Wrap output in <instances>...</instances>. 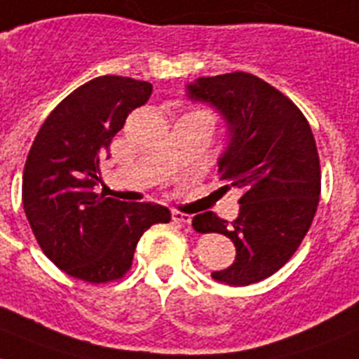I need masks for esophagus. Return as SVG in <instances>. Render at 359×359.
Masks as SVG:
<instances>
[{
	"instance_id": "esophagus-1",
	"label": "esophagus",
	"mask_w": 359,
	"mask_h": 359,
	"mask_svg": "<svg viewBox=\"0 0 359 359\" xmlns=\"http://www.w3.org/2000/svg\"><path fill=\"white\" fill-rule=\"evenodd\" d=\"M171 217H173L175 222H180V224H189V222H191V215L184 212H177V210H173V212H171Z\"/></svg>"
}]
</instances>
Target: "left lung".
<instances>
[{"label":"left lung","instance_id":"left-lung-1","mask_svg":"<svg viewBox=\"0 0 359 359\" xmlns=\"http://www.w3.org/2000/svg\"><path fill=\"white\" fill-rule=\"evenodd\" d=\"M188 95L228 122L219 180L241 194L236 221L213 212L191 221L195 231L222 233L237 248L233 264L212 277L233 287L263 281L290 261L314 221L321 168L312 129L288 96L250 72L198 78Z\"/></svg>","mask_w":359,"mask_h":359}]
</instances>
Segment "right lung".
<instances>
[{
    "mask_svg": "<svg viewBox=\"0 0 359 359\" xmlns=\"http://www.w3.org/2000/svg\"><path fill=\"white\" fill-rule=\"evenodd\" d=\"M151 91L135 78H93L54 107L27 156L21 198L32 233L60 270L86 283L122 279L144 231L171 221L161 204L93 191L111 140Z\"/></svg>",
    "mask_w": 359,
    "mask_h": 359,
    "instance_id": "obj_1",
    "label": "right lung"
}]
</instances>
